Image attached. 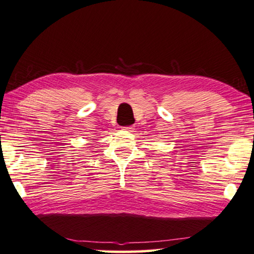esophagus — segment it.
I'll list each match as a JSON object with an SVG mask.
<instances>
[{"label": "esophagus", "mask_w": 254, "mask_h": 254, "mask_svg": "<svg viewBox=\"0 0 254 254\" xmlns=\"http://www.w3.org/2000/svg\"><path fill=\"white\" fill-rule=\"evenodd\" d=\"M123 130H126V131H133L134 130V127L133 126H131V127H122Z\"/></svg>", "instance_id": "34e87169"}]
</instances>
